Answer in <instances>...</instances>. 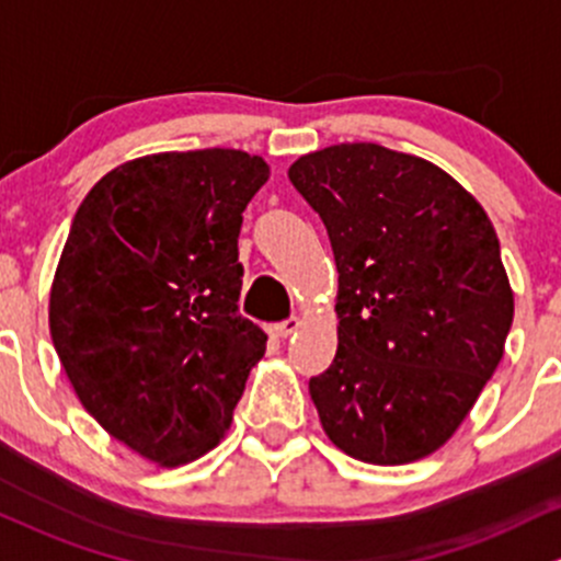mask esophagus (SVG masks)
I'll return each instance as SVG.
<instances>
[{
  "label": "esophagus",
  "mask_w": 561,
  "mask_h": 561,
  "mask_svg": "<svg viewBox=\"0 0 561 561\" xmlns=\"http://www.w3.org/2000/svg\"><path fill=\"white\" fill-rule=\"evenodd\" d=\"M297 329H299L297 316H291V319L275 323V334H278V337H288V334H294V332H297Z\"/></svg>",
  "instance_id": "esophagus-1"
}]
</instances>
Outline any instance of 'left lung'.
Segmentation results:
<instances>
[{"label":"left lung","instance_id":"left-lung-1","mask_svg":"<svg viewBox=\"0 0 561 561\" xmlns=\"http://www.w3.org/2000/svg\"><path fill=\"white\" fill-rule=\"evenodd\" d=\"M288 181L337 264V354L310 378L329 440L369 465L446 446L492 378L513 288L486 210L448 172L375 142L299 156Z\"/></svg>","mask_w":561,"mask_h":561}]
</instances>
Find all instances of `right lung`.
Here are the masks:
<instances>
[{
  "mask_svg": "<svg viewBox=\"0 0 561 561\" xmlns=\"http://www.w3.org/2000/svg\"><path fill=\"white\" fill-rule=\"evenodd\" d=\"M234 148L140 156L80 202L50 337L80 405L161 467L221 443L267 334L238 313L242 210L267 183Z\"/></svg>",
  "mask_w": 561,
  "mask_h": 561,
  "instance_id": "right-lung-1",
  "label": "right lung"
}]
</instances>
